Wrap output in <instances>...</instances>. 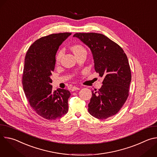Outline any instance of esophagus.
Segmentation results:
<instances>
[{"label": "esophagus", "instance_id": "1", "mask_svg": "<svg viewBox=\"0 0 157 157\" xmlns=\"http://www.w3.org/2000/svg\"><path fill=\"white\" fill-rule=\"evenodd\" d=\"M80 88L78 87H76V86H73L72 88H71V91H76V90H79Z\"/></svg>", "mask_w": 157, "mask_h": 157}]
</instances>
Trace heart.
I'll return each mask as SVG.
<instances>
[{
    "label": "heart",
    "instance_id": "1",
    "mask_svg": "<svg viewBox=\"0 0 157 157\" xmlns=\"http://www.w3.org/2000/svg\"><path fill=\"white\" fill-rule=\"evenodd\" d=\"M71 49L72 52H73V53L75 54V56H76V55H79L81 53L86 52L84 48L82 46L80 45V44H75V45H73V46L71 47ZM63 52L62 50H60L57 53L56 56V61L57 63H59V61L61 59V57L63 56Z\"/></svg>",
    "mask_w": 157,
    "mask_h": 157
}]
</instances>
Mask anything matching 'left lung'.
Returning <instances> with one entry per match:
<instances>
[{
	"label": "left lung",
	"mask_w": 157,
	"mask_h": 157,
	"mask_svg": "<svg viewBox=\"0 0 157 157\" xmlns=\"http://www.w3.org/2000/svg\"><path fill=\"white\" fill-rule=\"evenodd\" d=\"M73 36L90 48L95 71L104 78L99 90L92 91L89 113L102 120L116 114L128 98L131 81L125 53L119 44L101 33H77Z\"/></svg>",
	"instance_id": "left-lung-1"
}]
</instances>
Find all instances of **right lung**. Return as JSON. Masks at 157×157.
<instances>
[{
	"label": "right lung",
	"mask_w": 157,
	"mask_h": 157,
	"mask_svg": "<svg viewBox=\"0 0 157 157\" xmlns=\"http://www.w3.org/2000/svg\"><path fill=\"white\" fill-rule=\"evenodd\" d=\"M71 33H60L36 40L27 52L22 86L25 96L35 113L49 121L61 118L68 111V90H52L50 76L55 70L56 54Z\"/></svg>",
	"instance_id": "obj_1"
}]
</instances>
